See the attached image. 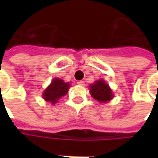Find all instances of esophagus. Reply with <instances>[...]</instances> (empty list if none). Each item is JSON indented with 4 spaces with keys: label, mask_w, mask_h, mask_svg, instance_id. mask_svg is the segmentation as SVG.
<instances>
[{
    "label": "esophagus",
    "mask_w": 158,
    "mask_h": 158,
    "mask_svg": "<svg viewBox=\"0 0 158 158\" xmlns=\"http://www.w3.org/2000/svg\"><path fill=\"white\" fill-rule=\"evenodd\" d=\"M77 83H78L79 85H80V86H84V85H85V82H84V80H79Z\"/></svg>",
    "instance_id": "34e87169"
}]
</instances>
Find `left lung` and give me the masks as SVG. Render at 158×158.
I'll return each instance as SVG.
<instances>
[{"label": "left lung", "mask_w": 158, "mask_h": 158, "mask_svg": "<svg viewBox=\"0 0 158 158\" xmlns=\"http://www.w3.org/2000/svg\"><path fill=\"white\" fill-rule=\"evenodd\" d=\"M91 96L100 102H106L112 99L113 95L111 89L104 80H98L90 85Z\"/></svg>", "instance_id": "8db88e82"}]
</instances>
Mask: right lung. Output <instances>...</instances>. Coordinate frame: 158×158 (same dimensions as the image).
Instances as JSON below:
<instances>
[{"label":"right lung","instance_id":"obj_1","mask_svg":"<svg viewBox=\"0 0 158 158\" xmlns=\"http://www.w3.org/2000/svg\"><path fill=\"white\" fill-rule=\"evenodd\" d=\"M69 83H66L59 79H54L48 89L44 91L43 97L47 102L55 104L58 99L65 96L69 90Z\"/></svg>","mask_w":158,"mask_h":158}]
</instances>
